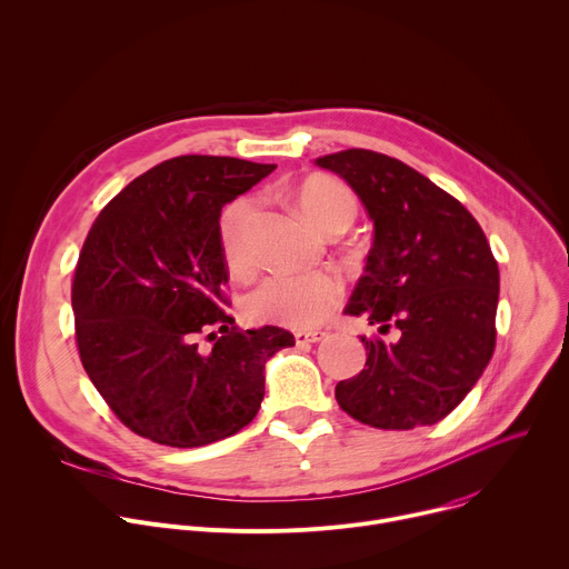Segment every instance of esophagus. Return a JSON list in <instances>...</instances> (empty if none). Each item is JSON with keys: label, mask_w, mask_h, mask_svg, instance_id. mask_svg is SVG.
Listing matches in <instances>:
<instances>
[{"label": "esophagus", "mask_w": 569, "mask_h": 569, "mask_svg": "<svg viewBox=\"0 0 569 569\" xmlns=\"http://www.w3.org/2000/svg\"><path fill=\"white\" fill-rule=\"evenodd\" d=\"M323 338H327V333L323 331H297L295 333V342L299 345V347H303V345H315V342H321Z\"/></svg>", "instance_id": "obj_1"}]
</instances>
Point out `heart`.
Instances as JSON below:
<instances>
[{
	"label": "heart",
	"mask_w": 569,
	"mask_h": 569,
	"mask_svg": "<svg viewBox=\"0 0 569 569\" xmlns=\"http://www.w3.org/2000/svg\"><path fill=\"white\" fill-rule=\"evenodd\" d=\"M297 204L303 218L317 229L329 231L338 224H351L358 211L353 193L329 178H312L297 191ZM259 204L254 198H238L229 204L220 222V242L229 268L248 274L254 268L252 227ZM342 297V283L331 272L277 274L257 286L246 299V315L252 321L279 323L288 329H310L329 317Z\"/></svg>",
	"instance_id": "b5f03b06"
}]
</instances>
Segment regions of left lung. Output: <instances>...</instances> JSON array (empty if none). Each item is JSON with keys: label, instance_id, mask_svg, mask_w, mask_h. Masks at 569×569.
Returning a JSON list of instances; mask_svg holds the SVG:
<instances>
[{"label": "left lung", "instance_id": "1", "mask_svg": "<svg viewBox=\"0 0 569 569\" xmlns=\"http://www.w3.org/2000/svg\"><path fill=\"white\" fill-rule=\"evenodd\" d=\"M340 176L373 222L365 272L345 308L389 342L360 338L365 369L340 380V408L380 430L448 417L496 349L500 270L481 227L450 193L402 161L349 148L317 157Z\"/></svg>", "mask_w": 569, "mask_h": 569}]
</instances>
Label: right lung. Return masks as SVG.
<instances>
[{
  "label": "right lung",
  "instance_id": "right-lung-1",
  "mask_svg": "<svg viewBox=\"0 0 569 569\" xmlns=\"http://www.w3.org/2000/svg\"><path fill=\"white\" fill-rule=\"evenodd\" d=\"M274 164L184 154L134 178L94 220L71 308L80 362L139 437L198 448L246 428L266 393V362L295 347L279 327L238 331L220 211ZM214 340L202 350L197 340Z\"/></svg>",
  "mask_w": 569,
  "mask_h": 569
}]
</instances>
